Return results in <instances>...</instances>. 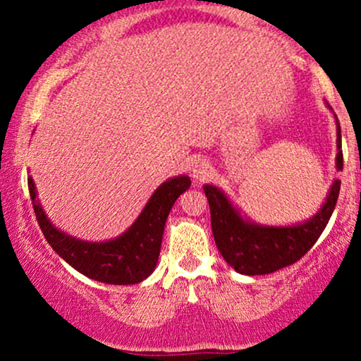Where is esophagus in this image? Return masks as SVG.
<instances>
[{
    "mask_svg": "<svg viewBox=\"0 0 361 361\" xmlns=\"http://www.w3.org/2000/svg\"><path fill=\"white\" fill-rule=\"evenodd\" d=\"M209 161L205 159H197L193 163V168H192V176L195 178V180H205V176L209 175Z\"/></svg>",
    "mask_w": 361,
    "mask_h": 361,
    "instance_id": "1",
    "label": "esophagus"
}]
</instances>
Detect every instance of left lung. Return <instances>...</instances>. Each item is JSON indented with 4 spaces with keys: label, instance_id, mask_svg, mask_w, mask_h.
Instances as JSON below:
<instances>
[{
    "label": "left lung",
    "instance_id": "1",
    "mask_svg": "<svg viewBox=\"0 0 361 361\" xmlns=\"http://www.w3.org/2000/svg\"><path fill=\"white\" fill-rule=\"evenodd\" d=\"M331 109V106H329ZM338 123L336 168L343 169L341 128ZM341 181L334 180L321 210L299 226H259L241 217L238 209L217 186L205 185L215 244L222 258L243 275H267L290 267L316 244L336 207Z\"/></svg>",
    "mask_w": 361,
    "mask_h": 361
}]
</instances>
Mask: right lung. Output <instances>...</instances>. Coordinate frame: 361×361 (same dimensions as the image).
Returning a JSON list of instances; mask_svg holds the SVG:
<instances>
[{
    "label": "right lung",
    "mask_w": 361,
    "mask_h": 361,
    "mask_svg": "<svg viewBox=\"0 0 361 361\" xmlns=\"http://www.w3.org/2000/svg\"><path fill=\"white\" fill-rule=\"evenodd\" d=\"M190 185L192 181L188 176H176L164 181L126 233L106 243H88L61 233L52 226L37 200L34 180L28 176V192L37 222L52 250L74 270L91 280L110 285L139 283L154 271L169 210Z\"/></svg>",
    "instance_id": "right-lung-1"
}]
</instances>
